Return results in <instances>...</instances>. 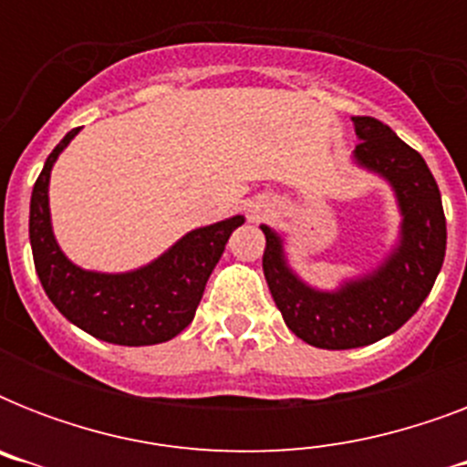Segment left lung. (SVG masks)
<instances>
[{"label":"left lung","mask_w":467,"mask_h":467,"mask_svg":"<svg viewBox=\"0 0 467 467\" xmlns=\"http://www.w3.org/2000/svg\"><path fill=\"white\" fill-rule=\"evenodd\" d=\"M356 164L376 171L398 198L400 242L376 271L351 278L337 291H317L293 274L284 240L262 225L266 237L264 276L274 303L296 337L317 348L368 347L398 332L420 310L446 256L441 193L424 157L370 116H354Z\"/></svg>","instance_id":"obj_1"}]
</instances>
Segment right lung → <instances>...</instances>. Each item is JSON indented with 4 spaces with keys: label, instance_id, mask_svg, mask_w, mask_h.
Masks as SVG:
<instances>
[{
    "label": "right lung",
    "instance_id": "1",
    "mask_svg": "<svg viewBox=\"0 0 467 467\" xmlns=\"http://www.w3.org/2000/svg\"><path fill=\"white\" fill-rule=\"evenodd\" d=\"M77 133L79 128L69 130L47 155L31 193L28 237L43 291L72 325L97 339L120 347H150L169 341L191 325L230 234L244 218L234 215L215 225L191 230L142 269L126 274L79 269L57 247L47 205L50 169Z\"/></svg>",
    "mask_w": 467,
    "mask_h": 467
}]
</instances>
